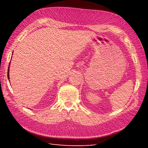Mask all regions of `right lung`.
Masks as SVG:
<instances>
[{
  "label": "right lung",
  "instance_id": "obj_1",
  "mask_svg": "<svg viewBox=\"0 0 148 148\" xmlns=\"http://www.w3.org/2000/svg\"><path fill=\"white\" fill-rule=\"evenodd\" d=\"M7 77H8V78L9 79V66H8V72H7ZM9 80V79H8Z\"/></svg>",
  "mask_w": 148,
  "mask_h": 148
}]
</instances>
